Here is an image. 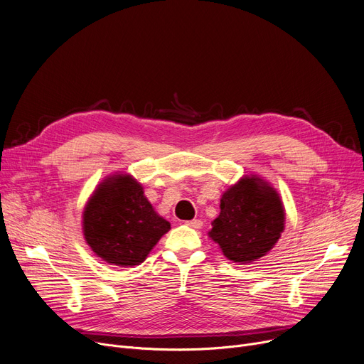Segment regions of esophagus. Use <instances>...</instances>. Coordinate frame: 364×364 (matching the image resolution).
<instances>
[{"label":"esophagus","mask_w":364,"mask_h":364,"mask_svg":"<svg viewBox=\"0 0 364 364\" xmlns=\"http://www.w3.org/2000/svg\"><path fill=\"white\" fill-rule=\"evenodd\" d=\"M202 224H203V223H202L200 220H198V218H196V220H192V221H187V225L192 227V228H200Z\"/></svg>","instance_id":"34e87169"}]
</instances>
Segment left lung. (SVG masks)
<instances>
[{"instance_id":"1","label":"left lung","mask_w":364,"mask_h":364,"mask_svg":"<svg viewBox=\"0 0 364 364\" xmlns=\"http://www.w3.org/2000/svg\"><path fill=\"white\" fill-rule=\"evenodd\" d=\"M286 213L277 190L261 177L243 176L220 200V215L208 236L227 259L239 264L269 254L284 230Z\"/></svg>"}]
</instances>
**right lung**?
I'll return each instance as SVG.
<instances>
[{
  "label": "right lung",
  "mask_w": 364,
  "mask_h": 364,
  "mask_svg": "<svg viewBox=\"0 0 364 364\" xmlns=\"http://www.w3.org/2000/svg\"><path fill=\"white\" fill-rule=\"evenodd\" d=\"M171 224L144 196L129 174L106 177L90 196L82 213V233L91 251L110 265L141 264Z\"/></svg>",
  "instance_id": "right-lung-1"
}]
</instances>
